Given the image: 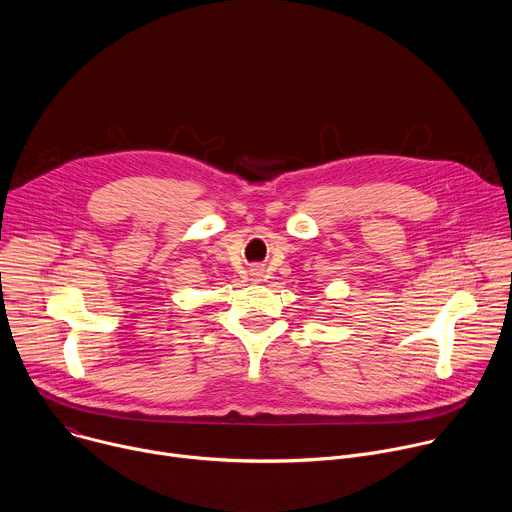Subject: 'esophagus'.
<instances>
[{"instance_id": "1", "label": "esophagus", "mask_w": 512, "mask_h": 512, "mask_svg": "<svg viewBox=\"0 0 512 512\" xmlns=\"http://www.w3.org/2000/svg\"><path fill=\"white\" fill-rule=\"evenodd\" d=\"M261 271H263V269H253V275H255V277H259V275H261Z\"/></svg>"}]
</instances>
